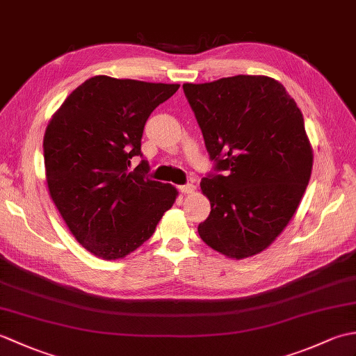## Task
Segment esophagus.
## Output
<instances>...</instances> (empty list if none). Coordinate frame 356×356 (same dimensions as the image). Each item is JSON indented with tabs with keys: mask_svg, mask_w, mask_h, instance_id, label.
<instances>
[{
	"mask_svg": "<svg viewBox=\"0 0 356 356\" xmlns=\"http://www.w3.org/2000/svg\"><path fill=\"white\" fill-rule=\"evenodd\" d=\"M179 190L182 194H193L195 191V185L193 184H186V185H180Z\"/></svg>",
	"mask_w": 356,
	"mask_h": 356,
	"instance_id": "1",
	"label": "esophagus"
}]
</instances>
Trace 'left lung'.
<instances>
[{"mask_svg": "<svg viewBox=\"0 0 356 356\" xmlns=\"http://www.w3.org/2000/svg\"><path fill=\"white\" fill-rule=\"evenodd\" d=\"M216 171L200 182L211 213L205 243L229 259L264 251L297 211L312 172L305 120L286 88L269 76L184 84Z\"/></svg>", "mask_w": 356, "mask_h": 356, "instance_id": "8db88e82", "label": "left lung"}]
</instances>
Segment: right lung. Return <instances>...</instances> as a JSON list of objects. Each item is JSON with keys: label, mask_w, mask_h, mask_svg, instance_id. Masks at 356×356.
<instances>
[{"label": "right lung", "mask_w": 356, "mask_h": 356, "mask_svg": "<svg viewBox=\"0 0 356 356\" xmlns=\"http://www.w3.org/2000/svg\"><path fill=\"white\" fill-rule=\"evenodd\" d=\"M179 87L99 74L74 88L45 128L50 197L73 237L99 259L142 246L176 202V188L147 176V161L130 166L142 156L147 119Z\"/></svg>", "instance_id": "obj_1"}]
</instances>
